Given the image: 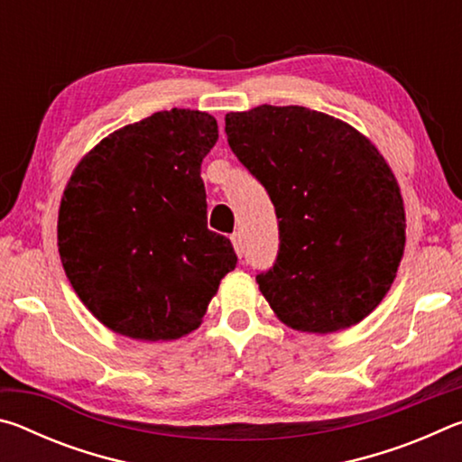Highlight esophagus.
I'll use <instances>...</instances> for the list:
<instances>
[{"mask_svg":"<svg viewBox=\"0 0 462 462\" xmlns=\"http://www.w3.org/2000/svg\"><path fill=\"white\" fill-rule=\"evenodd\" d=\"M230 240H232V245H234V250H236V254H238L240 259H242V256H245V245H242V236H240V232L232 234Z\"/></svg>","mask_w":462,"mask_h":462,"instance_id":"34e87169","label":"esophagus"}]
</instances>
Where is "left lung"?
I'll list each match as a JSON object with an SVG mask.
<instances>
[{
  "instance_id": "obj_1",
  "label": "left lung",
  "mask_w": 462,
  "mask_h": 462,
  "mask_svg": "<svg viewBox=\"0 0 462 462\" xmlns=\"http://www.w3.org/2000/svg\"><path fill=\"white\" fill-rule=\"evenodd\" d=\"M226 136L275 206L279 253L256 275L273 311L314 334L361 322L389 291L405 245L385 159L353 126L301 106L226 114Z\"/></svg>"
}]
</instances>
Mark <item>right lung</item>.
<instances>
[{
  "mask_svg": "<svg viewBox=\"0 0 462 462\" xmlns=\"http://www.w3.org/2000/svg\"><path fill=\"white\" fill-rule=\"evenodd\" d=\"M216 140V118L173 107L109 134L73 171L59 209L60 261L109 330L181 338L236 267L232 242L208 230L201 161Z\"/></svg>",
  "mask_w": 462,
  "mask_h": 462,
  "instance_id": "right-lung-1",
  "label": "right lung"
}]
</instances>
